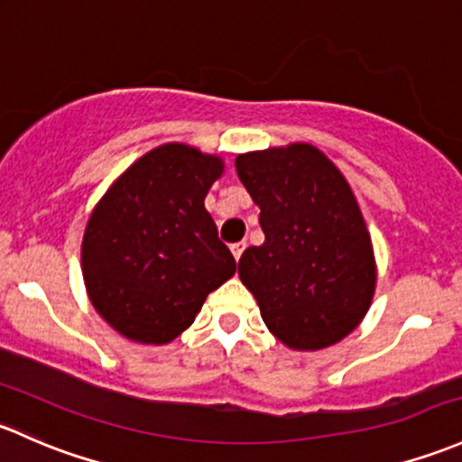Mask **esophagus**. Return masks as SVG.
<instances>
[{"label": "esophagus", "mask_w": 462, "mask_h": 462, "mask_svg": "<svg viewBox=\"0 0 462 462\" xmlns=\"http://www.w3.org/2000/svg\"><path fill=\"white\" fill-rule=\"evenodd\" d=\"M244 250H245V241H241V244L232 245V254H235L236 263H239V259H241V254H244Z\"/></svg>", "instance_id": "34e87169"}]
</instances>
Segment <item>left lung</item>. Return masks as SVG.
I'll list each match as a JSON object with an SVG mask.
<instances>
[{
  "label": "left lung",
  "instance_id": "1",
  "mask_svg": "<svg viewBox=\"0 0 462 462\" xmlns=\"http://www.w3.org/2000/svg\"><path fill=\"white\" fill-rule=\"evenodd\" d=\"M261 208L265 241L241 254L239 276L279 341L320 349L347 337L372 303V239L346 177L308 143L236 157Z\"/></svg>",
  "mask_w": 462,
  "mask_h": 462
}]
</instances>
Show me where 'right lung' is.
Masks as SVG:
<instances>
[{"label":"right lung","mask_w":462,"mask_h":462,"mask_svg":"<svg viewBox=\"0 0 462 462\" xmlns=\"http://www.w3.org/2000/svg\"><path fill=\"white\" fill-rule=\"evenodd\" d=\"M218 157L183 143L150 150L92 210L81 268L97 312L137 343H170L190 328L206 296L236 261L203 199L221 177Z\"/></svg>","instance_id":"add662e5"}]
</instances>
